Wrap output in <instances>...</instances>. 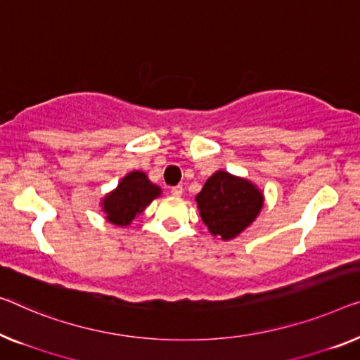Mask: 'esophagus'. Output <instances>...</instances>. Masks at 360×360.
Instances as JSON below:
<instances>
[{
	"mask_svg": "<svg viewBox=\"0 0 360 360\" xmlns=\"http://www.w3.org/2000/svg\"><path fill=\"white\" fill-rule=\"evenodd\" d=\"M182 192H184V189H182V186H173V187H171V194H173L174 197H181Z\"/></svg>",
	"mask_w": 360,
	"mask_h": 360,
	"instance_id": "esophagus-1",
	"label": "esophagus"
}]
</instances>
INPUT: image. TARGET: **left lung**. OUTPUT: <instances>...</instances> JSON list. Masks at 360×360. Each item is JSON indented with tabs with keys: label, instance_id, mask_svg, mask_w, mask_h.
<instances>
[{
	"label": "left lung",
	"instance_id": "obj_1",
	"mask_svg": "<svg viewBox=\"0 0 360 360\" xmlns=\"http://www.w3.org/2000/svg\"><path fill=\"white\" fill-rule=\"evenodd\" d=\"M195 202L208 231L229 240L257 218L264 207V194L249 179L219 169L207 179Z\"/></svg>",
	"mask_w": 360,
	"mask_h": 360
}]
</instances>
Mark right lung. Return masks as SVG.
Wrapping results in <instances>:
<instances>
[{"label":"right lung","mask_w":360,"mask_h":360,"mask_svg":"<svg viewBox=\"0 0 360 360\" xmlns=\"http://www.w3.org/2000/svg\"><path fill=\"white\" fill-rule=\"evenodd\" d=\"M162 189L150 182L146 173L132 171L121 179L115 191L101 200V212L106 219L116 226H129L132 219L150 205L153 198L160 197Z\"/></svg>","instance_id":"1"}]
</instances>
